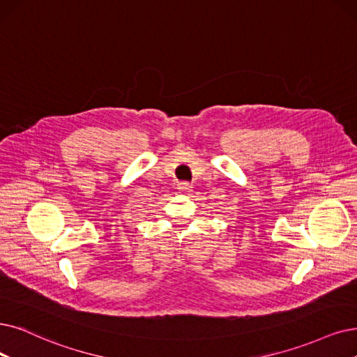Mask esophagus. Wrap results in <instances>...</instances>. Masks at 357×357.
Listing matches in <instances>:
<instances>
[{
    "instance_id": "34e87169",
    "label": "esophagus",
    "mask_w": 357,
    "mask_h": 357,
    "mask_svg": "<svg viewBox=\"0 0 357 357\" xmlns=\"http://www.w3.org/2000/svg\"><path fill=\"white\" fill-rule=\"evenodd\" d=\"M177 190L180 193H190L192 192V184L188 183V181H181V183H178Z\"/></svg>"
}]
</instances>
